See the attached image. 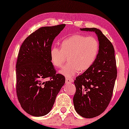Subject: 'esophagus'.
Masks as SVG:
<instances>
[{"mask_svg": "<svg viewBox=\"0 0 129 129\" xmlns=\"http://www.w3.org/2000/svg\"><path fill=\"white\" fill-rule=\"evenodd\" d=\"M73 79H69V78H66V83H69L73 82Z\"/></svg>", "mask_w": 129, "mask_h": 129, "instance_id": "obj_1", "label": "esophagus"}]
</instances>
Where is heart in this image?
<instances>
[{
	"label": "heart",
	"instance_id": "obj_1",
	"mask_svg": "<svg viewBox=\"0 0 129 129\" xmlns=\"http://www.w3.org/2000/svg\"><path fill=\"white\" fill-rule=\"evenodd\" d=\"M99 42L94 36L76 34L63 40L61 47L52 46L50 61L56 68H60L68 56L69 62L60 70L67 77H72L80 71L89 69L96 60L99 52Z\"/></svg>",
	"mask_w": 129,
	"mask_h": 129
}]
</instances>
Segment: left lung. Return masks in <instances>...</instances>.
Listing matches in <instances>:
<instances>
[{
	"label": "left lung",
	"instance_id": "8db88e82",
	"mask_svg": "<svg viewBox=\"0 0 129 129\" xmlns=\"http://www.w3.org/2000/svg\"><path fill=\"white\" fill-rule=\"evenodd\" d=\"M80 30L94 31L98 35L100 48L93 64L74 81L76 90L73 104L79 115L93 118L102 114L110 103L117 77L116 61L113 46L99 29Z\"/></svg>",
	"mask_w": 129,
	"mask_h": 129
}]
</instances>
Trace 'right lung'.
Segmentation results:
<instances>
[{"label":"right lung","instance_id":"right-lung-1","mask_svg":"<svg viewBox=\"0 0 129 129\" xmlns=\"http://www.w3.org/2000/svg\"><path fill=\"white\" fill-rule=\"evenodd\" d=\"M65 26L39 28L20 46L16 64V94L21 107L31 116L48 113L65 83L64 76L56 74L50 57L53 42Z\"/></svg>","mask_w":129,"mask_h":129}]
</instances>
